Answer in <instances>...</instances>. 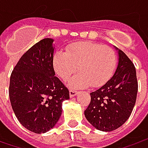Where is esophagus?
Instances as JSON below:
<instances>
[{
	"label": "esophagus",
	"mask_w": 148,
	"mask_h": 148,
	"mask_svg": "<svg viewBox=\"0 0 148 148\" xmlns=\"http://www.w3.org/2000/svg\"><path fill=\"white\" fill-rule=\"evenodd\" d=\"M78 94V91L77 90H69V95H70V97H74Z\"/></svg>",
	"instance_id": "esophagus-1"
}]
</instances>
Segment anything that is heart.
<instances>
[{
    "mask_svg": "<svg viewBox=\"0 0 148 148\" xmlns=\"http://www.w3.org/2000/svg\"><path fill=\"white\" fill-rule=\"evenodd\" d=\"M117 62L116 53L110 46L92 42H77L66 46L65 52L58 51L53 58V66L57 75L63 81L68 80L71 88L99 87L114 74Z\"/></svg>",
    "mask_w": 148,
    "mask_h": 148,
    "instance_id": "obj_1",
    "label": "heart"
}]
</instances>
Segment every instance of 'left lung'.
Wrapping results in <instances>:
<instances>
[{"label": "left lung", "instance_id": "8db88e82", "mask_svg": "<svg viewBox=\"0 0 148 148\" xmlns=\"http://www.w3.org/2000/svg\"><path fill=\"white\" fill-rule=\"evenodd\" d=\"M114 49L118 53L116 70L105 85L90 93V103L84 113L93 127L104 132L115 130L128 120L138 94L134 63L123 51Z\"/></svg>", "mask_w": 148, "mask_h": 148}]
</instances>
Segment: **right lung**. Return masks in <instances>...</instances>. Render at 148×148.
<instances>
[{"instance_id":"add662e5","label":"right lung","mask_w":148,"mask_h":148,"mask_svg":"<svg viewBox=\"0 0 148 148\" xmlns=\"http://www.w3.org/2000/svg\"><path fill=\"white\" fill-rule=\"evenodd\" d=\"M54 39L47 38L34 44L14 66L9 95L14 114L28 130L44 134L59 120L62 102L69 90L55 77L53 66Z\"/></svg>"}]
</instances>
